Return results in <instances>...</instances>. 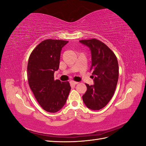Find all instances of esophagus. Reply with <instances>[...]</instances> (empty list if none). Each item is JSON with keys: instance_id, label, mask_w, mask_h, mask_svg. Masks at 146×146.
<instances>
[{"instance_id": "esophagus-1", "label": "esophagus", "mask_w": 146, "mask_h": 146, "mask_svg": "<svg viewBox=\"0 0 146 146\" xmlns=\"http://www.w3.org/2000/svg\"><path fill=\"white\" fill-rule=\"evenodd\" d=\"M70 83L72 85H77V84H78V82H75V81H74V80H71L70 82Z\"/></svg>"}]
</instances>
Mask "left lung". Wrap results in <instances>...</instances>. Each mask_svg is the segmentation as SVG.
Instances as JSON below:
<instances>
[{"mask_svg": "<svg viewBox=\"0 0 146 146\" xmlns=\"http://www.w3.org/2000/svg\"><path fill=\"white\" fill-rule=\"evenodd\" d=\"M80 42L91 50L90 70L94 82L93 85L86 83L87 90L82 96L83 100L88 108L99 110L107 105L115 91L119 78L117 60L114 53L98 39H83Z\"/></svg>", "mask_w": 146, "mask_h": 146, "instance_id": "1", "label": "left lung"}]
</instances>
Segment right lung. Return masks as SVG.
Masks as SVG:
<instances>
[{
  "label": "right lung",
  "mask_w": 146,
  "mask_h": 146,
  "mask_svg": "<svg viewBox=\"0 0 146 146\" xmlns=\"http://www.w3.org/2000/svg\"><path fill=\"white\" fill-rule=\"evenodd\" d=\"M68 42L60 39H46L35 47L29 56L27 79L38 104L45 111L56 113L63 108L70 90L69 82L54 80L59 68L61 50Z\"/></svg>",
  "instance_id": "obj_1"
}]
</instances>
